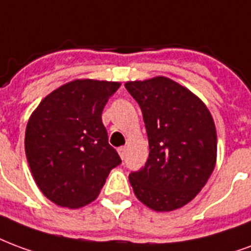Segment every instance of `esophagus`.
Returning <instances> with one entry per match:
<instances>
[{
  "mask_svg": "<svg viewBox=\"0 0 251 251\" xmlns=\"http://www.w3.org/2000/svg\"><path fill=\"white\" fill-rule=\"evenodd\" d=\"M118 153H120V157L122 159L125 158L126 155V146H121V148H118Z\"/></svg>",
  "mask_w": 251,
  "mask_h": 251,
  "instance_id": "34e87169",
  "label": "esophagus"
}]
</instances>
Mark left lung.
I'll return each mask as SVG.
<instances>
[{"mask_svg": "<svg viewBox=\"0 0 251 251\" xmlns=\"http://www.w3.org/2000/svg\"><path fill=\"white\" fill-rule=\"evenodd\" d=\"M125 88L140 105L149 140L145 166L129 174L134 194L155 211L179 209L214 170L213 117L200 98L166 77L126 82Z\"/></svg>", "mask_w": 251, "mask_h": 251, "instance_id": "1", "label": "left lung"}]
</instances>
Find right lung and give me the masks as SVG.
I'll return each mask as SVG.
<instances>
[{"label":"right lung","instance_id":"add662e5","mask_svg":"<svg viewBox=\"0 0 251 251\" xmlns=\"http://www.w3.org/2000/svg\"><path fill=\"white\" fill-rule=\"evenodd\" d=\"M118 82L75 79L51 92L29 118L25 151L37 186L55 205L94 201L120 155L107 142L102 110Z\"/></svg>","mask_w":251,"mask_h":251}]
</instances>
